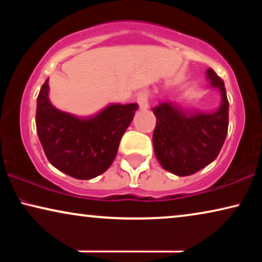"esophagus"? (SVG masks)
Listing matches in <instances>:
<instances>
[{
    "instance_id": "obj_1",
    "label": "esophagus",
    "mask_w": 262,
    "mask_h": 262,
    "mask_svg": "<svg viewBox=\"0 0 262 262\" xmlns=\"http://www.w3.org/2000/svg\"><path fill=\"white\" fill-rule=\"evenodd\" d=\"M137 103L142 110H146L149 107V92L142 91L137 95Z\"/></svg>"
}]
</instances>
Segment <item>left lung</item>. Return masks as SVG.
Here are the masks:
<instances>
[{
  "label": "left lung",
  "instance_id": "left-lung-1",
  "mask_svg": "<svg viewBox=\"0 0 262 262\" xmlns=\"http://www.w3.org/2000/svg\"><path fill=\"white\" fill-rule=\"evenodd\" d=\"M211 87L221 91L220 108L213 112L188 111L167 101L154 107L152 135L156 159L163 169L187 177L210 164L220 154L228 134L229 101L224 82L212 69L206 71Z\"/></svg>",
  "mask_w": 262,
  "mask_h": 262
}]
</instances>
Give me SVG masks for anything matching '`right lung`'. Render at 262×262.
<instances>
[{
	"mask_svg": "<svg viewBox=\"0 0 262 262\" xmlns=\"http://www.w3.org/2000/svg\"><path fill=\"white\" fill-rule=\"evenodd\" d=\"M48 81L38 95L35 125L49 162L80 180L98 177L116 159L120 139L138 105L112 103L94 117L80 118L52 105Z\"/></svg>",
	"mask_w": 262,
	"mask_h": 262,
	"instance_id": "obj_1",
	"label": "right lung"
}]
</instances>
